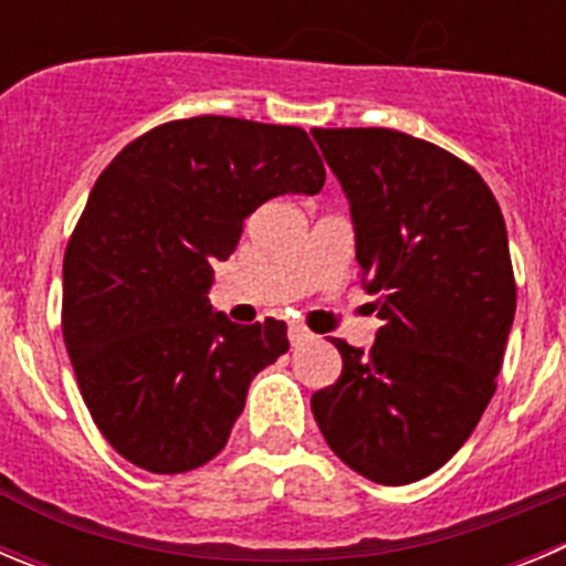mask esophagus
Returning <instances> with one entry per match:
<instances>
[{
  "instance_id": "obj_1",
  "label": "esophagus",
  "mask_w": 566,
  "mask_h": 566,
  "mask_svg": "<svg viewBox=\"0 0 566 566\" xmlns=\"http://www.w3.org/2000/svg\"><path fill=\"white\" fill-rule=\"evenodd\" d=\"M289 339H292V345H303V342L314 339V334H311V331L305 328V325L292 323V325H289Z\"/></svg>"
}]
</instances>
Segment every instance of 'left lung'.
I'll list each match as a JSON object with an SVG mask.
<instances>
[{
  "label": "left lung",
  "instance_id": "8db88e82",
  "mask_svg": "<svg viewBox=\"0 0 566 566\" xmlns=\"http://www.w3.org/2000/svg\"><path fill=\"white\" fill-rule=\"evenodd\" d=\"M350 199L361 283L378 294L370 350L342 354L311 412L336 458L381 485L452 460L496 390L516 314L502 210L469 163L392 128H314Z\"/></svg>",
  "mask_w": 566,
  "mask_h": 566
}]
</instances>
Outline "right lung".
Returning a JSON list of instances; mask_svg holds the SVG:
<instances>
[{"instance_id":"1","label":"right lung","mask_w":566,"mask_h":566,"mask_svg":"<svg viewBox=\"0 0 566 566\" xmlns=\"http://www.w3.org/2000/svg\"><path fill=\"white\" fill-rule=\"evenodd\" d=\"M323 185L303 128L219 114L145 132L97 176L64 252L61 328L83 403L128 463L181 474L224 449L289 336L212 314L210 263L263 201Z\"/></svg>"}]
</instances>
